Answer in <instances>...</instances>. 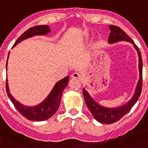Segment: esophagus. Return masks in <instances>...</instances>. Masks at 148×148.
Listing matches in <instances>:
<instances>
[{
  "label": "esophagus",
  "mask_w": 148,
  "mask_h": 148,
  "mask_svg": "<svg viewBox=\"0 0 148 148\" xmlns=\"http://www.w3.org/2000/svg\"><path fill=\"white\" fill-rule=\"evenodd\" d=\"M71 77L75 79H80L81 78V75L78 73H73L71 75Z\"/></svg>",
  "instance_id": "1"
}]
</instances>
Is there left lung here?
<instances>
[{
    "label": "left lung",
    "instance_id": "8db88e82",
    "mask_svg": "<svg viewBox=\"0 0 148 148\" xmlns=\"http://www.w3.org/2000/svg\"><path fill=\"white\" fill-rule=\"evenodd\" d=\"M109 28L110 29V33L108 38L109 44H114L119 41H127L129 43H131L136 50L137 51L138 56L139 79L138 81V84L136 87L135 92L133 94V97L128 101L126 104L119 106V107H116V108H106L101 105L90 96L89 92L85 89H83V95L87 108L91 112L94 119L102 124H113L119 121L125 115H126L138 101L142 92V59L139 49L134 44L133 40L121 28L113 25H110Z\"/></svg>",
    "mask_w": 148,
    "mask_h": 148
}]
</instances>
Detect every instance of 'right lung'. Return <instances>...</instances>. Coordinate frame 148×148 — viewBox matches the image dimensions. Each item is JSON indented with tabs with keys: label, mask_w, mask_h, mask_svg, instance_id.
<instances>
[{
	"label": "right lung",
	"mask_w": 148,
	"mask_h": 148,
	"mask_svg": "<svg viewBox=\"0 0 148 148\" xmlns=\"http://www.w3.org/2000/svg\"><path fill=\"white\" fill-rule=\"evenodd\" d=\"M50 32L51 29L49 26L46 25L35 26V27H32V28H29L17 39L12 47H15L17 44L23 41V40L29 38H32L35 35H46ZM9 56H10V53L8 55L7 61H6V70H7V63ZM69 78H70L69 76H66L65 78H62L61 80L58 81L55 84L53 90H51V92L47 95V97L42 102H40L38 105L32 106V107L21 104L19 101L15 100V98L10 94L7 78H6V92H7L8 96L10 99L12 104H14L17 110L22 116H24L27 119L31 120V121H44V120H47L50 118V117H52L56 113L57 110L59 108L63 91L66 88V86L68 85Z\"/></svg>",
	"instance_id": "1"
}]
</instances>
